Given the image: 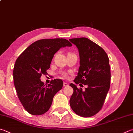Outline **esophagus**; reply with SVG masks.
<instances>
[{"instance_id":"34e87169","label":"esophagus","mask_w":133,"mask_h":133,"mask_svg":"<svg viewBox=\"0 0 133 133\" xmlns=\"http://www.w3.org/2000/svg\"><path fill=\"white\" fill-rule=\"evenodd\" d=\"M68 85H68V84H67V83H63V86L64 87H67Z\"/></svg>"}]
</instances>
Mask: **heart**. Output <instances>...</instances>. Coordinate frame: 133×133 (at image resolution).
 I'll return each instance as SVG.
<instances>
[{
  "mask_svg": "<svg viewBox=\"0 0 133 133\" xmlns=\"http://www.w3.org/2000/svg\"><path fill=\"white\" fill-rule=\"evenodd\" d=\"M62 76L63 77H67V74H66V73H62Z\"/></svg>",
  "mask_w": 133,
  "mask_h": 133,
  "instance_id": "obj_1",
  "label": "heart"
}]
</instances>
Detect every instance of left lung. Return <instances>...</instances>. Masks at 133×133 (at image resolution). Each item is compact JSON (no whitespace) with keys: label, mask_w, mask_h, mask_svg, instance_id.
Masks as SVG:
<instances>
[{"label":"left lung","mask_w":133,"mask_h":133,"mask_svg":"<svg viewBox=\"0 0 133 133\" xmlns=\"http://www.w3.org/2000/svg\"><path fill=\"white\" fill-rule=\"evenodd\" d=\"M69 41L78 48L79 56L80 66L74 82L87 86L83 90L74 84H70L74 90L70 105L77 115L91 117L102 109L109 90V59L102 48L88 38H73Z\"/></svg>","instance_id":"8db88e82"}]
</instances>
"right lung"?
<instances>
[{
  "instance_id": "1",
  "label": "right lung",
  "mask_w": 133,
  "mask_h": 133,
  "mask_svg": "<svg viewBox=\"0 0 133 133\" xmlns=\"http://www.w3.org/2000/svg\"><path fill=\"white\" fill-rule=\"evenodd\" d=\"M71 46L63 38L40 39L31 44L17 59L13 70L14 86L19 100L29 113L41 115L49 109L63 83L55 79L45 86L40 78L42 74H48L54 55L60 48Z\"/></svg>"
}]
</instances>
